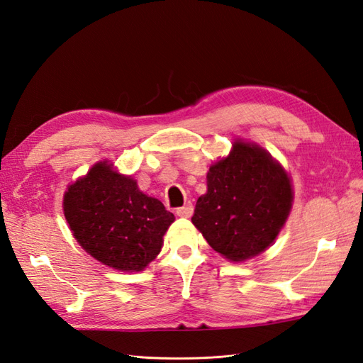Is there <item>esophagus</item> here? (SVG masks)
<instances>
[{
	"label": "esophagus",
	"instance_id": "esophagus-1",
	"mask_svg": "<svg viewBox=\"0 0 363 363\" xmlns=\"http://www.w3.org/2000/svg\"><path fill=\"white\" fill-rule=\"evenodd\" d=\"M193 210H194L193 203L189 202V203H185L184 207L176 208V215H178L179 218H190L193 215Z\"/></svg>",
	"mask_w": 363,
	"mask_h": 363
}]
</instances>
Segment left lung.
I'll list each match as a JSON object with an SVG mask.
<instances>
[{
	"instance_id": "1",
	"label": "left lung",
	"mask_w": 363,
	"mask_h": 363,
	"mask_svg": "<svg viewBox=\"0 0 363 363\" xmlns=\"http://www.w3.org/2000/svg\"><path fill=\"white\" fill-rule=\"evenodd\" d=\"M291 201L282 167L262 148L236 143L227 160L210 167L191 222L213 250L239 262L270 247Z\"/></svg>"
}]
</instances>
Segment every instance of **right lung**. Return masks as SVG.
<instances>
[{"mask_svg": "<svg viewBox=\"0 0 363 363\" xmlns=\"http://www.w3.org/2000/svg\"><path fill=\"white\" fill-rule=\"evenodd\" d=\"M64 215L86 252L121 272H141L161 252L174 220L164 203L139 191L136 181L98 162L64 194Z\"/></svg>", "mask_w": 363, "mask_h": 363, "instance_id": "right-lung-1", "label": "right lung"}]
</instances>
